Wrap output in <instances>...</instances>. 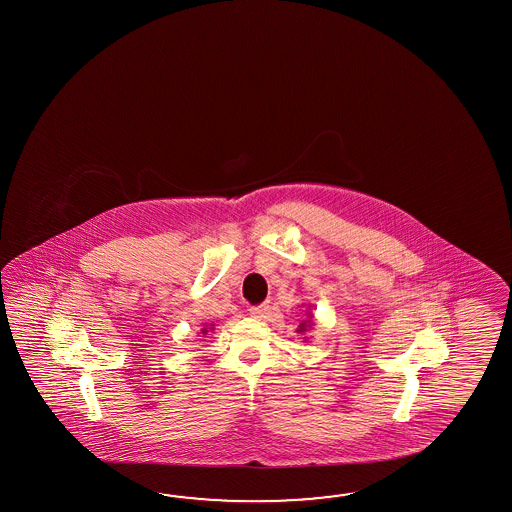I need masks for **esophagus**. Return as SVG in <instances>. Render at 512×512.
Masks as SVG:
<instances>
[{
	"label": "esophagus",
	"mask_w": 512,
	"mask_h": 512,
	"mask_svg": "<svg viewBox=\"0 0 512 512\" xmlns=\"http://www.w3.org/2000/svg\"><path fill=\"white\" fill-rule=\"evenodd\" d=\"M267 311H269V304L251 305L249 307V313L252 316H256V318H261Z\"/></svg>",
	"instance_id": "esophagus-1"
}]
</instances>
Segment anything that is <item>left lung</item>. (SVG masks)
<instances>
[{
  "instance_id": "left-lung-1",
  "label": "left lung",
  "mask_w": 512,
  "mask_h": 512,
  "mask_svg": "<svg viewBox=\"0 0 512 512\" xmlns=\"http://www.w3.org/2000/svg\"><path fill=\"white\" fill-rule=\"evenodd\" d=\"M304 326H305V324H302V329H304ZM302 329H300V331H302Z\"/></svg>"
}]
</instances>
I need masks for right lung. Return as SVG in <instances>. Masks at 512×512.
<instances>
[{"mask_svg": "<svg viewBox=\"0 0 512 512\" xmlns=\"http://www.w3.org/2000/svg\"><path fill=\"white\" fill-rule=\"evenodd\" d=\"M203 333H207V329H203Z\"/></svg>", "mask_w": 512, "mask_h": 512, "instance_id": "add662e5", "label": "right lung"}]
</instances>
